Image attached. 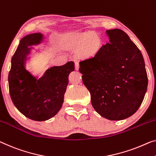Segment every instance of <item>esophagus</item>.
Returning <instances> with one entry per match:
<instances>
[{"mask_svg": "<svg viewBox=\"0 0 156 156\" xmlns=\"http://www.w3.org/2000/svg\"><path fill=\"white\" fill-rule=\"evenodd\" d=\"M75 66H76V71H78L79 69H80V65H79V64L78 63H76Z\"/></svg>", "mask_w": 156, "mask_h": 156, "instance_id": "esophagus-1", "label": "esophagus"}]
</instances>
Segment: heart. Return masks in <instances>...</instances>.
Here are the masks:
<instances>
[{
  "instance_id": "b5f03b06",
  "label": "heart",
  "mask_w": 156,
  "mask_h": 156,
  "mask_svg": "<svg viewBox=\"0 0 156 156\" xmlns=\"http://www.w3.org/2000/svg\"><path fill=\"white\" fill-rule=\"evenodd\" d=\"M67 48H79V54L84 57H91L100 52L103 40L94 31L77 32L67 38L64 41Z\"/></svg>"
}]
</instances>
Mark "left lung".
Listing matches in <instances>:
<instances>
[{"instance_id": "left-lung-1", "label": "left lung", "mask_w": 156, "mask_h": 156, "mask_svg": "<svg viewBox=\"0 0 156 156\" xmlns=\"http://www.w3.org/2000/svg\"><path fill=\"white\" fill-rule=\"evenodd\" d=\"M109 42L98 54L80 62L83 84L94 110L110 120H121L138 110L147 91L141 51L121 29L106 30Z\"/></svg>"}]
</instances>
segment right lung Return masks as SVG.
<instances>
[{"label": "right lung", "instance_id": "add662e5", "mask_svg": "<svg viewBox=\"0 0 156 156\" xmlns=\"http://www.w3.org/2000/svg\"><path fill=\"white\" fill-rule=\"evenodd\" d=\"M41 33L23 37L11 60L8 75L9 90L14 105L27 118L36 121L52 118L61 109L69 83V76L74 71V63L69 62L60 66H52L39 78L26 68L33 50L41 52L33 45L44 44Z\"/></svg>", "mask_w": 156, "mask_h": 156}]
</instances>
